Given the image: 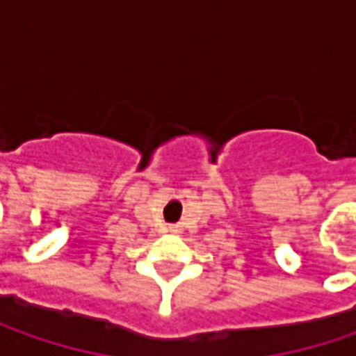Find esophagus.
Masks as SVG:
<instances>
[{
    "instance_id": "obj_1",
    "label": "esophagus",
    "mask_w": 356,
    "mask_h": 356,
    "mask_svg": "<svg viewBox=\"0 0 356 356\" xmlns=\"http://www.w3.org/2000/svg\"><path fill=\"white\" fill-rule=\"evenodd\" d=\"M178 229H180L178 226H170V232H178Z\"/></svg>"
}]
</instances>
